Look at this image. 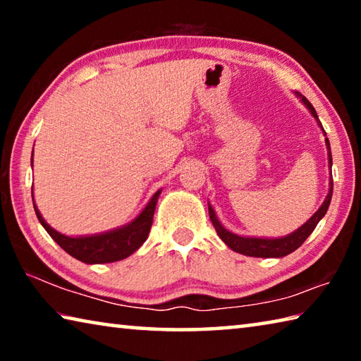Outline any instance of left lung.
<instances>
[{
	"mask_svg": "<svg viewBox=\"0 0 361 361\" xmlns=\"http://www.w3.org/2000/svg\"><path fill=\"white\" fill-rule=\"evenodd\" d=\"M296 95L301 99V102L304 103L305 106L310 113H312L314 118L319 122V126L322 127L323 130V126L322 122L319 121V116H317L314 106L310 105V102L302 97L301 94ZM325 133V130H323ZM326 135V133H325ZM326 142V148H328V164H329V170H331L333 166V157H331V148H329V142L328 138L325 140ZM331 195H333V176L329 178V191L326 199L323 200V204L320 205V209L317 210L312 216H310L307 221H305L301 228H298L295 232H291V234L285 235V237H279V239H261V237H242V235H237V234H232L228 229L224 228V226L218 221V218L215 215V210L212 209L209 205V215L213 226H215V229L218 232L219 239H221L226 245H228L231 250H234L237 253H242V255H247V256H255V258H282V256H286L295 252L296 248H299L304 243V240L307 239V237L312 234L314 229L317 228V224H319L320 219L325 216V213L329 207V202H331Z\"/></svg>",
	"mask_w": 361,
	"mask_h": 361,
	"instance_id": "left-lung-1",
	"label": "left lung"
}]
</instances>
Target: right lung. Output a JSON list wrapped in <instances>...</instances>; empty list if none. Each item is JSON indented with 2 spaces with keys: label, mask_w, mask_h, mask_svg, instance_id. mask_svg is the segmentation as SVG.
<instances>
[{
  "label": "right lung",
  "mask_w": 361,
  "mask_h": 361,
  "mask_svg": "<svg viewBox=\"0 0 361 361\" xmlns=\"http://www.w3.org/2000/svg\"><path fill=\"white\" fill-rule=\"evenodd\" d=\"M32 166H33V154H32ZM161 194V189L152 195L151 200L146 204L142 213L133 219L132 223L121 226L118 229L102 232V234L94 235H81V237H70L60 234L56 229L49 226L44 218L41 216L39 210L36 209L33 202L36 216H38L42 228L47 231V234L62 247L66 253L71 255L73 258L85 262V264H103V262H114L126 259L133 252L143 245V242L148 239L152 216H154L156 204ZM32 197H33V186H32Z\"/></svg>",
  "instance_id": "1"
}]
</instances>
